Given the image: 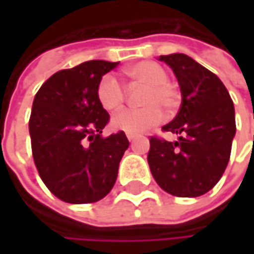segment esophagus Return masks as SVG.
I'll return each instance as SVG.
<instances>
[{
  "label": "esophagus",
  "mask_w": 254,
  "mask_h": 254,
  "mask_svg": "<svg viewBox=\"0 0 254 254\" xmlns=\"http://www.w3.org/2000/svg\"><path fill=\"white\" fill-rule=\"evenodd\" d=\"M127 139H129L130 142H132V141H135V139L138 138V135H135V133H127Z\"/></svg>",
  "instance_id": "obj_1"
}]
</instances>
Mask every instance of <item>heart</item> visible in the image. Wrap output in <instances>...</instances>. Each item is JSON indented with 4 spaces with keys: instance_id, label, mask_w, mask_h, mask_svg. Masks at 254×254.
<instances>
[{
    "instance_id": "b5f03b06",
    "label": "heart",
    "mask_w": 254,
    "mask_h": 254,
    "mask_svg": "<svg viewBox=\"0 0 254 254\" xmlns=\"http://www.w3.org/2000/svg\"><path fill=\"white\" fill-rule=\"evenodd\" d=\"M135 83L142 85L145 89L141 94V109H127L112 119V127L127 133H141L159 125L166 112H172L179 104L177 88L168 82V72L159 63L141 62L129 66L125 70ZM97 98L101 107L107 112H116L124 106L125 89L122 83L112 75L100 79L97 86Z\"/></svg>"
}]
</instances>
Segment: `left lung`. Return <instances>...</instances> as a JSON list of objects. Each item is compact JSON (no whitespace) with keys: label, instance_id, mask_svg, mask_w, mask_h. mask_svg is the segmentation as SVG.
<instances>
[{"label":"left lung","instance_id":"left-lung-1","mask_svg":"<svg viewBox=\"0 0 254 254\" xmlns=\"http://www.w3.org/2000/svg\"><path fill=\"white\" fill-rule=\"evenodd\" d=\"M178 79L182 103L175 119L162 127L178 141L151 136L147 156L153 178L177 197L210 191L227 169L235 135V112L222 80L185 54L160 56Z\"/></svg>","mask_w":254,"mask_h":254}]
</instances>
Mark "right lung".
Wrapping results in <instances>:
<instances>
[{"label": "right lung", "instance_id": "add662e5", "mask_svg": "<svg viewBox=\"0 0 254 254\" xmlns=\"http://www.w3.org/2000/svg\"><path fill=\"white\" fill-rule=\"evenodd\" d=\"M119 62L91 60L47 79L29 119L32 156L47 188L72 204L106 197L129 147L125 132L101 135L109 113L97 98L100 79Z\"/></svg>", "mask_w": 254, "mask_h": 254}]
</instances>
